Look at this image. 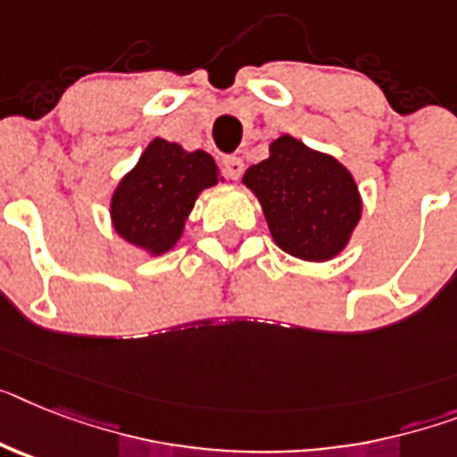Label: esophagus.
Segmentation results:
<instances>
[{
	"instance_id": "34e87169",
	"label": "esophagus",
	"mask_w": 457,
	"mask_h": 457,
	"mask_svg": "<svg viewBox=\"0 0 457 457\" xmlns=\"http://www.w3.org/2000/svg\"><path fill=\"white\" fill-rule=\"evenodd\" d=\"M221 168H224V175L228 177V179H240V175H243V170H245V163L240 156H224V161H221Z\"/></svg>"
}]
</instances>
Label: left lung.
Segmentation results:
<instances>
[{
    "mask_svg": "<svg viewBox=\"0 0 457 457\" xmlns=\"http://www.w3.org/2000/svg\"><path fill=\"white\" fill-rule=\"evenodd\" d=\"M243 184L262 205L275 245L303 262L337 259L361 220L353 172L292 135L275 137L269 158L245 170Z\"/></svg>",
    "mask_w": 457,
    "mask_h": 457,
    "instance_id": "obj_1",
    "label": "left lung"
}]
</instances>
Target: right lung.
I'll return each mask as SVG.
<instances>
[{
    "mask_svg": "<svg viewBox=\"0 0 457 457\" xmlns=\"http://www.w3.org/2000/svg\"><path fill=\"white\" fill-rule=\"evenodd\" d=\"M220 182L224 177L210 154L154 137L112 191L114 233L145 254H168L182 240L198 195Z\"/></svg>",
    "mask_w": 457,
    "mask_h": 457,
    "instance_id": "obj_1",
    "label": "right lung"
}]
</instances>
